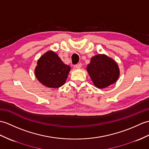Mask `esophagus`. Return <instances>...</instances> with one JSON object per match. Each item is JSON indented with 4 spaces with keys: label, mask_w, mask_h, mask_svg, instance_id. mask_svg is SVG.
Returning <instances> with one entry per match:
<instances>
[{
    "label": "esophagus",
    "mask_w": 149,
    "mask_h": 149,
    "mask_svg": "<svg viewBox=\"0 0 149 149\" xmlns=\"http://www.w3.org/2000/svg\"><path fill=\"white\" fill-rule=\"evenodd\" d=\"M81 67H82V64H81V63H78V64L75 65V67L76 68H77V69L81 68Z\"/></svg>",
    "instance_id": "esophagus-1"
}]
</instances>
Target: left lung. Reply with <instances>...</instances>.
Segmentation results:
<instances>
[{
	"instance_id": "obj_1",
	"label": "left lung",
	"mask_w": 149,
	"mask_h": 149,
	"mask_svg": "<svg viewBox=\"0 0 149 149\" xmlns=\"http://www.w3.org/2000/svg\"><path fill=\"white\" fill-rule=\"evenodd\" d=\"M86 69L93 84L99 89L105 88L114 84L120 74L117 63L104 54L93 56Z\"/></svg>"
}]
</instances>
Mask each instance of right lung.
Returning a JSON list of instances; mask_svg holds the SVG:
<instances>
[{
    "mask_svg": "<svg viewBox=\"0 0 149 149\" xmlns=\"http://www.w3.org/2000/svg\"><path fill=\"white\" fill-rule=\"evenodd\" d=\"M35 75L41 84L47 88H58L66 81L70 67L65 65L58 54L48 51L37 62Z\"/></svg>",
    "mask_w": 149,
    "mask_h": 149,
    "instance_id": "obj_1",
    "label": "right lung"
}]
</instances>
